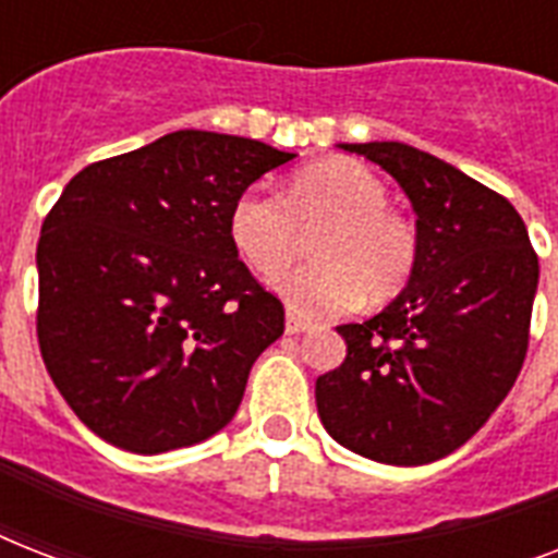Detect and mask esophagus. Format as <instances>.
I'll return each mask as SVG.
<instances>
[{
    "instance_id": "obj_1",
    "label": "esophagus",
    "mask_w": 558,
    "mask_h": 558,
    "mask_svg": "<svg viewBox=\"0 0 558 558\" xmlns=\"http://www.w3.org/2000/svg\"><path fill=\"white\" fill-rule=\"evenodd\" d=\"M306 330H313V324L289 310V313H287V332H289V336H298V332H306Z\"/></svg>"
}]
</instances>
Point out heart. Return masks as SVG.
I'll return each instance as SVG.
<instances>
[{
	"label": "heart",
	"instance_id": "heart-1",
	"mask_svg": "<svg viewBox=\"0 0 558 558\" xmlns=\"http://www.w3.org/2000/svg\"><path fill=\"white\" fill-rule=\"evenodd\" d=\"M388 187L353 159L301 170L289 196L248 187L231 208V240L260 275H277L300 251V231H323L316 263L271 278V289L295 313L327 315L362 295L381 304L405 287L416 266V234L388 208Z\"/></svg>",
	"mask_w": 558,
	"mask_h": 558
}]
</instances>
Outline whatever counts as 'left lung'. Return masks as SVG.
<instances>
[{
	"label": "left lung",
	"mask_w": 558,
	"mask_h": 558,
	"mask_svg": "<svg viewBox=\"0 0 558 558\" xmlns=\"http://www.w3.org/2000/svg\"><path fill=\"white\" fill-rule=\"evenodd\" d=\"M397 179L416 214V266L365 324L336 327L348 356L315 381L332 440L423 466L475 437L527 356L538 257L519 210L449 161L402 142L339 144Z\"/></svg>",
	"instance_id": "left-lung-1"
}]
</instances>
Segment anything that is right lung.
Masks as SVG:
<instances>
[{
    "label": "right lung",
    "instance_id": "obj_1",
    "mask_svg": "<svg viewBox=\"0 0 558 558\" xmlns=\"http://www.w3.org/2000/svg\"><path fill=\"white\" fill-rule=\"evenodd\" d=\"M295 153L179 130L83 168L37 243L39 353L100 440L161 454L234 420L248 371L283 336L252 278L231 208Z\"/></svg>",
    "mask_w": 558,
    "mask_h": 558
}]
</instances>
